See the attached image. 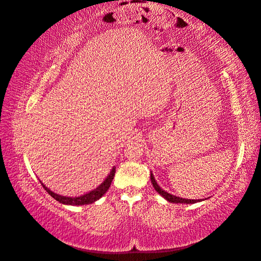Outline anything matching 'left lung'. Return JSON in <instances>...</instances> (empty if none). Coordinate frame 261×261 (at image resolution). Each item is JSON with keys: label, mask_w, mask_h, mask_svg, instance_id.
I'll use <instances>...</instances> for the list:
<instances>
[{"label": "left lung", "mask_w": 261, "mask_h": 261, "mask_svg": "<svg viewBox=\"0 0 261 261\" xmlns=\"http://www.w3.org/2000/svg\"><path fill=\"white\" fill-rule=\"evenodd\" d=\"M150 179H151V184L153 186V188L156 189L157 193L159 195H162L164 198H165L167 202H171V203H182V204H194V203H197V202H200V200L198 199H186V198H180V197H176V196L172 195V194H168L167 191L163 190L161 187L158 186V184L156 182V180H154V177L152 175V173L150 174Z\"/></svg>", "instance_id": "8db88e82"}]
</instances>
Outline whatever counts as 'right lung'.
Returning a JSON list of instances; mask_svg holds the SVG:
<instances>
[{"label": "right lung", "instance_id": "right-lung-1", "mask_svg": "<svg viewBox=\"0 0 261 261\" xmlns=\"http://www.w3.org/2000/svg\"><path fill=\"white\" fill-rule=\"evenodd\" d=\"M114 173H116V167L113 166L111 172H110V174L107 176V179L104 180L103 184H100L96 189L89 191L88 194L79 196V197H66V196H61L58 194L53 193V191L48 189L47 187L42 184V182H41V185L43 186L44 190L59 203L66 204V205H86V204H91V203L96 202V200L99 199L105 193H107L110 188V186H111V182L114 177Z\"/></svg>", "mask_w": 261, "mask_h": 261}]
</instances>
